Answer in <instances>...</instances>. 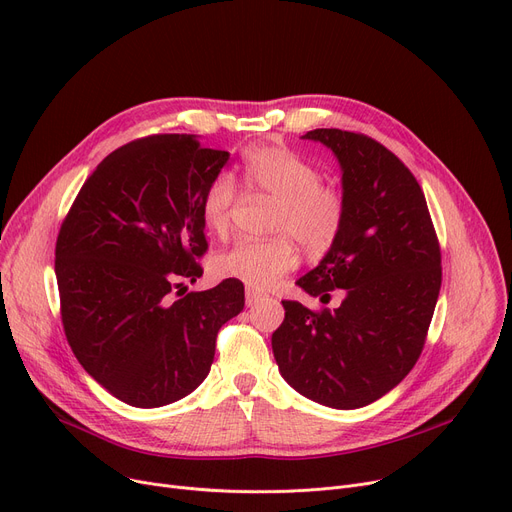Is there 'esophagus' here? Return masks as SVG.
Here are the masks:
<instances>
[{
	"label": "esophagus",
	"mask_w": 512,
	"mask_h": 512,
	"mask_svg": "<svg viewBox=\"0 0 512 512\" xmlns=\"http://www.w3.org/2000/svg\"><path fill=\"white\" fill-rule=\"evenodd\" d=\"M245 297H247V305H249V307H253L255 303H259V301L263 299V294H261V292H257V290H253V288H247V294H245Z\"/></svg>",
	"instance_id": "esophagus-1"
}]
</instances>
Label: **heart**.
Masks as SVG:
<instances>
[{"mask_svg":"<svg viewBox=\"0 0 512 512\" xmlns=\"http://www.w3.org/2000/svg\"><path fill=\"white\" fill-rule=\"evenodd\" d=\"M242 178L251 191L276 199L272 238H240L213 257V272L251 288H272L299 263V245L321 255L330 251L346 222V199L340 188L319 180L317 168L288 147H253L242 157ZM238 203L232 174L215 176L201 197V220L207 230L224 234Z\"/></svg>","mask_w":512,"mask_h":512,"instance_id":"1","label":"heart"}]
</instances>
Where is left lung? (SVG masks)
Wrapping results in <instances>:
<instances>
[{
    "label": "left lung",
    "instance_id": "1",
    "mask_svg": "<svg viewBox=\"0 0 512 512\" xmlns=\"http://www.w3.org/2000/svg\"><path fill=\"white\" fill-rule=\"evenodd\" d=\"M303 139L334 151L342 168L346 222L336 245L297 284L340 307L313 311L282 301L272 334L282 378L332 409L382 398L417 363L442 286V253L417 178L361 132L315 128Z\"/></svg>",
    "mask_w": 512,
    "mask_h": 512
}]
</instances>
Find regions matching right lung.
<instances>
[{"label": "right lung", "instance_id": "obj_1", "mask_svg": "<svg viewBox=\"0 0 512 512\" xmlns=\"http://www.w3.org/2000/svg\"><path fill=\"white\" fill-rule=\"evenodd\" d=\"M228 151L193 134H151L107 155L85 180L56 242L66 340L95 382L130 407L191 394L209 373L215 338L245 307V286L203 292L201 197Z\"/></svg>", "mask_w": 512, "mask_h": 512}]
</instances>
